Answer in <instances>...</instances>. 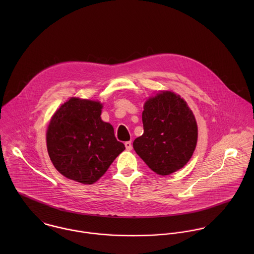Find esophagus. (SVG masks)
<instances>
[{"label": "esophagus", "instance_id": "34e87169", "mask_svg": "<svg viewBox=\"0 0 254 254\" xmlns=\"http://www.w3.org/2000/svg\"><path fill=\"white\" fill-rule=\"evenodd\" d=\"M125 146H126V149H127V150H132V148H133L132 142H131V141L126 142V143H125Z\"/></svg>", "mask_w": 254, "mask_h": 254}]
</instances>
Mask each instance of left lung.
Returning a JSON list of instances; mask_svg holds the SVG:
<instances>
[{
	"instance_id": "obj_1",
	"label": "left lung",
	"mask_w": 254,
	"mask_h": 254,
	"mask_svg": "<svg viewBox=\"0 0 254 254\" xmlns=\"http://www.w3.org/2000/svg\"><path fill=\"white\" fill-rule=\"evenodd\" d=\"M142 119L144 134L133 143L137 154L158 175L180 170L197 143L196 120L187 102L172 91H157L146 99Z\"/></svg>"
}]
</instances>
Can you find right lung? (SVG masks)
<instances>
[{
    "mask_svg": "<svg viewBox=\"0 0 254 254\" xmlns=\"http://www.w3.org/2000/svg\"><path fill=\"white\" fill-rule=\"evenodd\" d=\"M99 101L72 97L55 111L46 140L56 169L67 179L92 185L125 149L112 125L103 121Z\"/></svg>",
    "mask_w": 254,
    "mask_h": 254,
    "instance_id": "add662e5",
    "label": "right lung"
}]
</instances>
